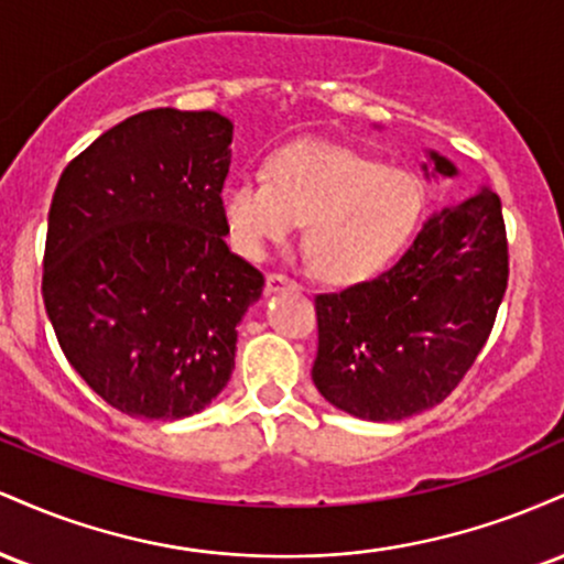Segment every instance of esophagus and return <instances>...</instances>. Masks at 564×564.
Returning <instances> with one entry per match:
<instances>
[{
	"instance_id": "obj_1",
	"label": "esophagus",
	"mask_w": 564,
	"mask_h": 564,
	"mask_svg": "<svg viewBox=\"0 0 564 564\" xmlns=\"http://www.w3.org/2000/svg\"><path fill=\"white\" fill-rule=\"evenodd\" d=\"M283 289H296L294 278H289L283 273H270L268 275V291H270V294H273V291H283Z\"/></svg>"
}]
</instances>
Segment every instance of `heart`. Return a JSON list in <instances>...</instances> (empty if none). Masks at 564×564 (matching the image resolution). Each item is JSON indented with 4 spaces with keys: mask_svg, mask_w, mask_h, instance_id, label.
<instances>
[{
    "mask_svg": "<svg viewBox=\"0 0 564 564\" xmlns=\"http://www.w3.org/2000/svg\"><path fill=\"white\" fill-rule=\"evenodd\" d=\"M232 246L260 260L304 223V254L323 281L349 286L377 275L403 249L422 187L408 172L326 142H296L270 161L268 180L238 177L219 193Z\"/></svg>",
    "mask_w": 564,
    "mask_h": 564,
    "instance_id": "1",
    "label": "heart"
}]
</instances>
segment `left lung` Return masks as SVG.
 I'll return each instance as SVG.
<instances>
[{
  "label": "left lung",
  "instance_id": "8db88e82",
  "mask_svg": "<svg viewBox=\"0 0 564 564\" xmlns=\"http://www.w3.org/2000/svg\"><path fill=\"white\" fill-rule=\"evenodd\" d=\"M430 161L432 174H456L435 151ZM507 281L501 198L480 185L426 219L387 273L315 296V387L368 422H400L443 403L488 341Z\"/></svg>",
  "mask_w": 564,
  "mask_h": 564
}]
</instances>
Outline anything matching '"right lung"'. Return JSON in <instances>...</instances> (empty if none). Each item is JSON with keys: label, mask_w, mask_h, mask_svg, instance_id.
<instances>
[{"label": "right lung", "mask_w": 564, "mask_h": 564, "mask_svg": "<svg viewBox=\"0 0 564 564\" xmlns=\"http://www.w3.org/2000/svg\"><path fill=\"white\" fill-rule=\"evenodd\" d=\"M230 119L153 108L102 132L57 180L42 296L89 390L132 419L204 411L236 368L264 278L219 215Z\"/></svg>", "instance_id": "obj_1"}]
</instances>
